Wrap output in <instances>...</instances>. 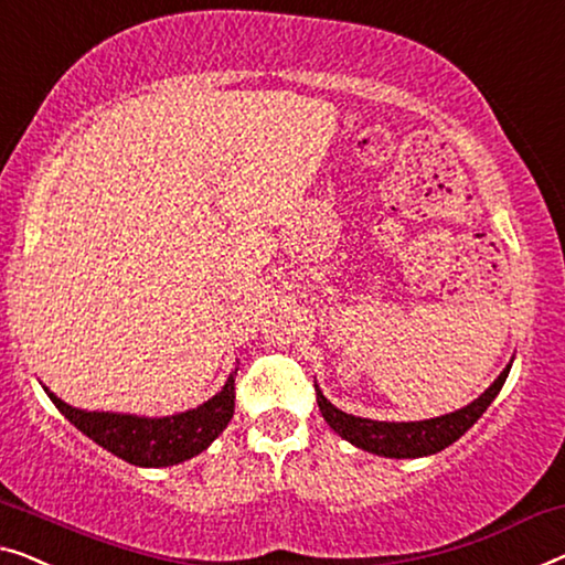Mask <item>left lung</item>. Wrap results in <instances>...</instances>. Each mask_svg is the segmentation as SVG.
<instances>
[{
	"mask_svg": "<svg viewBox=\"0 0 565 565\" xmlns=\"http://www.w3.org/2000/svg\"><path fill=\"white\" fill-rule=\"evenodd\" d=\"M512 363L502 370L498 381L487 388L477 401H471L469 406L454 411V414L426 418V420H370L352 414H344L330 401L324 398L322 391L317 388V403L319 411L330 428L342 436L344 441L355 444L358 449L377 454V457L388 459H416L428 457L446 449V446L461 439L471 426L477 424L479 416L490 408V403L498 398L504 381H508Z\"/></svg>",
	"mask_w": 565,
	"mask_h": 565,
	"instance_id": "obj_1",
	"label": "left lung"
}]
</instances>
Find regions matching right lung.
Returning <instances> with one entry per match:
<instances>
[{"instance_id": "add662e5", "label": "right lung", "mask_w": 565, "mask_h": 565, "mask_svg": "<svg viewBox=\"0 0 565 565\" xmlns=\"http://www.w3.org/2000/svg\"><path fill=\"white\" fill-rule=\"evenodd\" d=\"M45 393L78 431L94 439L98 446H104L106 451L137 467H172L184 459L198 457L231 424L235 408L233 375L225 381L221 393H215L202 406L162 418L83 411L67 406L65 401L47 388Z\"/></svg>"}]
</instances>
